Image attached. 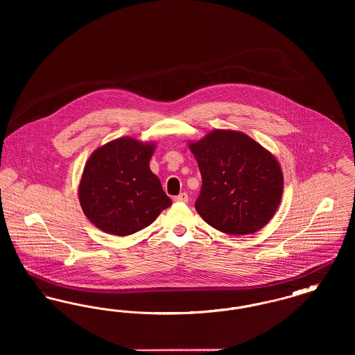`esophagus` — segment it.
Here are the masks:
<instances>
[{
    "label": "esophagus",
    "mask_w": 355,
    "mask_h": 355,
    "mask_svg": "<svg viewBox=\"0 0 355 355\" xmlns=\"http://www.w3.org/2000/svg\"><path fill=\"white\" fill-rule=\"evenodd\" d=\"M174 201L175 202H187L189 201V196L186 193H181V194L174 197Z\"/></svg>",
    "instance_id": "34e87169"
}]
</instances>
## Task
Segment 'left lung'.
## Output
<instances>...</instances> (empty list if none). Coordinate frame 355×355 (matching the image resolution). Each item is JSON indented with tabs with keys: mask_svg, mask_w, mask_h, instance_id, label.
<instances>
[{
	"mask_svg": "<svg viewBox=\"0 0 355 355\" xmlns=\"http://www.w3.org/2000/svg\"><path fill=\"white\" fill-rule=\"evenodd\" d=\"M202 177L196 210L232 236L262 229L281 202L284 177L277 159L249 135L214 130L190 144Z\"/></svg>",
	"mask_w": 355,
	"mask_h": 355,
	"instance_id": "obj_1",
	"label": "left lung"
}]
</instances>
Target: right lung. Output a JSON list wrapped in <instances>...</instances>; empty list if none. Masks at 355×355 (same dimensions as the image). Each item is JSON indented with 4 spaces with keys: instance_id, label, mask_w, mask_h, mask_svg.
<instances>
[{
    "instance_id": "1",
    "label": "right lung",
    "mask_w": 355,
    "mask_h": 355,
    "mask_svg": "<svg viewBox=\"0 0 355 355\" xmlns=\"http://www.w3.org/2000/svg\"><path fill=\"white\" fill-rule=\"evenodd\" d=\"M153 149L125 137L90 155L78 196L85 216L102 232L130 236L152 225L171 205L149 166Z\"/></svg>"
}]
</instances>
